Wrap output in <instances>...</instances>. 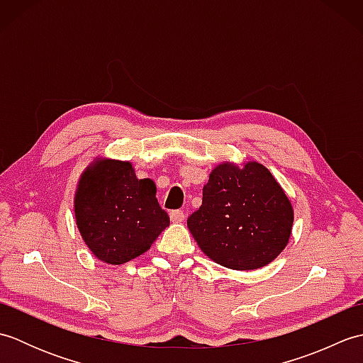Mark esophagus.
<instances>
[{
  "instance_id": "esophagus-1",
  "label": "esophagus",
  "mask_w": 363,
  "mask_h": 363,
  "mask_svg": "<svg viewBox=\"0 0 363 363\" xmlns=\"http://www.w3.org/2000/svg\"><path fill=\"white\" fill-rule=\"evenodd\" d=\"M184 218H186V213H184L182 211L169 212V220H172L173 223H181V221H184Z\"/></svg>"
}]
</instances>
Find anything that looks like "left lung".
Instances as JSON below:
<instances>
[{
  "label": "left lung",
  "instance_id": "obj_1",
  "mask_svg": "<svg viewBox=\"0 0 363 363\" xmlns=\"http://www.w3.org/2000/svg\"><path fill=\"white\" fill-rule=\"evenodd\" d=\"M191 235L217 264L233 269L268 265L287 246L293 207L259 162L220 164L203 189V204L187 220Z\"/></svg>",
  "mask_w": 363,
  "mask_h": 363
}]
</instances>
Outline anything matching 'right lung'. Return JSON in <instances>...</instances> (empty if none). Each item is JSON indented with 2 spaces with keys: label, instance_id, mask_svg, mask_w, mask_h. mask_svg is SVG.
I'll return each instance as SVG.
<instances>
[{
  "label": "right lung",
  "instance_id": "add662e5",
  "mask_svg": "<svg viewBox=\"0 0 363 363\" xmlns=\"http://www.w3.org/2000/svg\"><path fill=\"white\" fill-rule=\"evenodd\" d=\"M76 225L95 257L121 265L148 251L169 225L156 184L137 179L130 162L98 159L82 173L74 196Z\"/></svg>",
  "mask_w": 363,
  "mask_h": 363
}]
</instances>
